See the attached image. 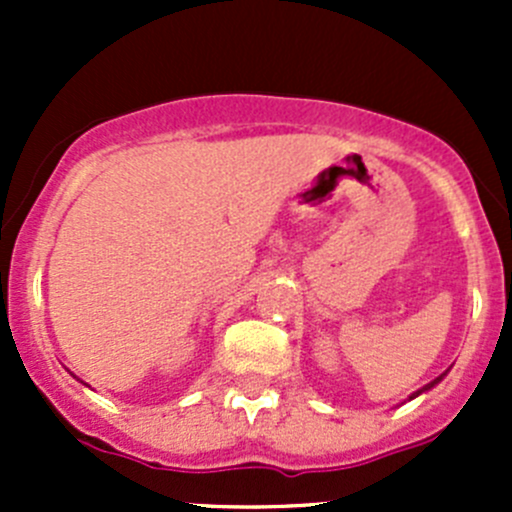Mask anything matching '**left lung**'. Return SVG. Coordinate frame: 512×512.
Returning a JSON list of instances; mask_svg holds the SVG:
<instances>
[{"mask_svg":"<svg viewBox=\"0 0 512 512\" xmlns=\"http://www.w3.org/2000/svg\"><path fill=\"white\" fill-rule=\"evenodd\" d=\"M443 376H446V374H441V376H438V379H433V381H431V384H426V386H423V389H418V391H416V394H414V396H411V399H416V396H418V394H423V391H428V389H431V386H436V384H438V381H441V379H443Z\"/></svg>","mask_w":512,"mask_h":512,"instance_id":"1","label":"left lung"}]
</instances>
